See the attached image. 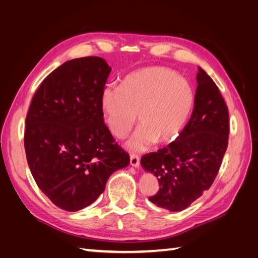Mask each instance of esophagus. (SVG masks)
Listing matches in <instances>:
<instances>
[{
  "instance_id": "34e87169",
  "label": "esophagus",
  "mask_w": 258,
  "mask_h": 258,
  "mask_svg": "<svg viewBox=\"0 0 258 258\" xmlns=\"http://www.w3.org/2000/svg\"><path fill=\"white\" fill-rule=\"evenodd\" d=\"M140 162H141V160H140V157L138 155H134V154L131 155V157H130L131 165L134 166V167H139L140 166Z\"/></svg>"
}]
</instances>
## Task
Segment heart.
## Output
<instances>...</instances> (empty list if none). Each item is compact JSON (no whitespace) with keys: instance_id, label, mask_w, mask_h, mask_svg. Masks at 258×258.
Returning <instances> with one entry per match:
<instances>
[{"instance_id":"b5f03b06","label":"heart","mask_w":258,"mask_h":258,"mask_svg":"<svg viewBox=\"0 0 258 258\" xmlns=\"http://www.w3.org/2000/svg\"><path fill=\"white\" fill-rule=\"evenodd\" d=\"M195 94L187 81L164 67L140 69L130 73L119 87L107 86L102 93V108L108 128L124 138L136 122L140 127L126 146L142 152L150 146L168 144L177 139L193 111Z\"/></svg>"}]
</instances>
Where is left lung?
<instances>
[{"instance_id": "obj_1", "label": "left lung", "mask_w": 258, "mask_h": 258, "mask_svg": "<svg viewBox=\"0 0 258 258\" xmlns=\"http://www.w3.org/2000/svg\"><path fill=\"white\" fill-rule=\"evenodd\" d=\"M194 109L176 141L145 154L141 164L154 174L160 189L150 201L169 212H179L211 187L228 145V109L220 90L199 68Z\"/></svg>"}]
</instances>
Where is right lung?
<instances>
[{
    "instance_id": "right-lung-1",
    "label": "right lung",
    "mask_w": 258,
    "mask_h": 258,
    "mask_svg": "<svg viewBox=\"0 0 258 258\" xmlns=\"http://www.w3.org/2000/svg\"><path fill=\"white\" fill-rule=\"evenodd\" d=\"M111 68L74 58L47 75L32 98L24 147L31 173L54 205L76 212L94 203L130 155L104 124L102 93Z\"/></svg>"
}]
</instances>
